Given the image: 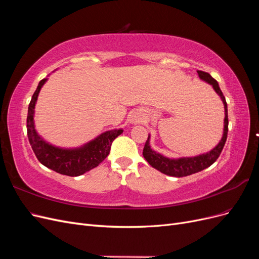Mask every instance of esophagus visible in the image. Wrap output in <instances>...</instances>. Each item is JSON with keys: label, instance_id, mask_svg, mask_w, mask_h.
I'll return each mask as SVG.
<instances>
[{"label": "esophagus", "instance_id": "esophagus-1", "mask_svg": "<svg viewBox=\"0 0 259 259\" xmlns=\"http://www.w3.org/2000/svg\"><path fill=\"white\" fill-rule=\"evenodd\" d=\"M140 121H143V114H142V113L135 112V113H133V114H132L131 119H130V122H131V123H133V124H137V123H139Z\"/></svg>", "mask_w": 259, "mask_h": 259}]
</instances>
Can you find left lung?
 <instances>
[{"label": "left lung", "mask_w": 259, "mask_h": 259, "mask_svg": "<svg viewBox=\"0 0 259 259\" xmlns=\"http://www.w3.org/2000/svg\"><path fill=\"white\" fill-rule=\"evenodd\" d=\"M198 74L200 76V79L204 80L208 84L213 86V89L215 92L221 96L224 106H225V126H224V135L219 144L207 153L201 154L198 156H193V158H180V159H168L165 158V156L156 153L153 151L150 145H149V138L150 136H148L147 142L144 147V151L143 155L144 158L147 160V162L150 164L152 167L155 169L160 170L161 173L168 175V176H173V177H185L188 175H192L194 173H198V171H201L203 169L207 168L210 166L217 159L218 156L221 155L224 146L226 144L227 140V134H228V109H227V103H226V98L224 96V94L219 88L218 82L213 79L210 76L209 73L204 72V71H198Z\"/></svg>", "instance_id": "obj_1"}]
</instances>
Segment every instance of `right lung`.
<instances>
[{"mask_svg":"<svg viewBox=\"0 0 259 259\" xmlns=\"http://www.w3.org/2000/svg\"><path fill=\"white\" fill-rule=\"evenodd\" d=\"M46 82V79L40 81L28 108L27 134L31 148L44 166L49 167L61 175L80 176L92 168L98 166L110 152L113 140L121 135L123 130L108 131L91 143L77 149H61L54 147L37 135L34 128L33 114L38 93Z\"/></svg>","mask_w":259,"mask_h":259,"instance_id":"right-lung-1","label":"right lung"}]
</instances>
